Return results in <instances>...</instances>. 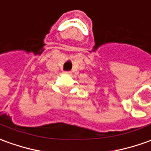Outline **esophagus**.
<instances>
[{
	"instance_id": "obj_1",
	"label": "esophagus",
	"mask_w": 151,
	"mask_h": 151,
	"mask_svg": "<svg viewBox=\"0 0 151 151\" xmlns=\"http://www.w3.org/2000/svg\"><path fill=\"white\" fill-rule=\"evenodd\" d=\"M65 73L67 75H71V72H65Z\"/></svg>"
}]
</instances>
